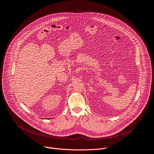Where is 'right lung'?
<instances>
[{
    "label": "right lung",
    "mask_w": 154,
    "mask_h": 154,
    "mask_svg": "<svg viewBox=\"0 0 154 154\" xmlns=\"http://www.w3.org/2000/svg\"><path fill=\"white\" fill-rule=\"evenodd\" d=\"M44 119H45V118H44ZM48 119H51V118H48Z\"/></svg>",
    "instance_id": "1"
}]
</instances>
